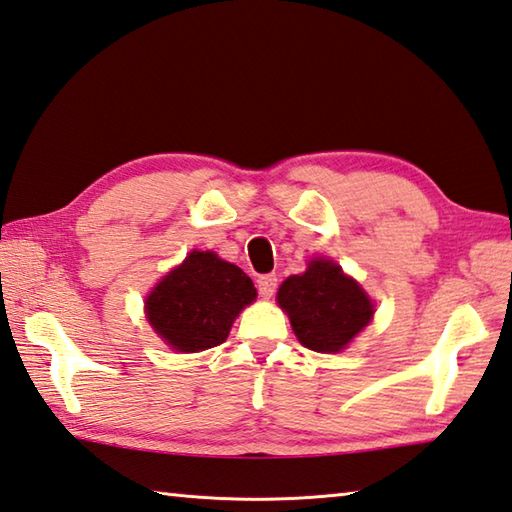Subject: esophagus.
<instances>
[{"label": "esophagus", "instance_id": "34e87169", "mask_svg": "<svg viewBox=\"0 0 512 512\" xmlns=\"http://www.w3.org/2000/svg\"><path fill=\"white\" fill-rule=\"evenodd\" d=\"M275 288H277V275L257 277V290H259V295H262L264 299L273 297L275 295Z\"/></svg>", "mask_w": 512, "mask_h": 512}]
</instances>
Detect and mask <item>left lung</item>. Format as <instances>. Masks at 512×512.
Returning <instances> with one entry per match:
<instances>
[{"mask_svg":"<svg viewBox=\"0 0 512 512\" xmlns=\"http://www.w3.org/2000/svg\"><path fill=\"white\" fill-rule=\"evenodd\" d=\"M277 302L299 342L315 353H339L375 313L362 286L328 259H313L304 275L288 277Z\"/></svg>","mask_w":512,"mask_h":512,"instance_id":"left-lung-1","label":"left lung"}]
</instances>
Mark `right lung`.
Here are the masks:
<instances>
[{"label": "right lung", "mask_w": 512, "mask_h": 512, "mask_svg": "<svg viewBox=\"0 0 512 512\" xmlns=\"http://www.w3.org/2000/svg\"><path fill=\"white\" fill-rule=\"evenodd\" d=\"M257 297L242 268L215 253L193 250L146 299L148 322L179 353H199L226 342L239 310Z\"/></svg>", "instance_id": "add662e5"}]
</instances>
